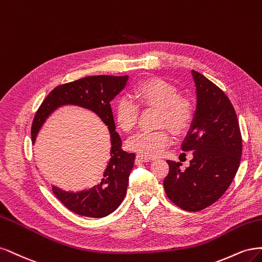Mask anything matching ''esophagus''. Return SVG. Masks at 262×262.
<instances>
[{
  "label": "esophagus",
  "mask_w": 262,
  "mask_h": 262,
  "mask_svg": "<svg viewBox=\"0 0 262 262\" xmlns=\"http://www.w3.org/2000/svg\"><path fill=\"white\" fill-rule=\"evenodd\" d=\"M151 161L150 158H147V157H143V156H137L136 157V163H142V162H149Z\"/></svg>",
  "instance_id": "1"
}]
</instances>
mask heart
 Wrapping results in <instances>:
<instances>
[{
	"mask_svg": "<svg viewBox=\"0 0 262 262\" xmlns=\"http://www.w3.org/2000/svg\"><path fill=\"white\" fill-rule=\"evenodd\" d=\"M134 97L141 106L159 108L158 126L167 127L175 135H182L192 121L193 110L187 99L180 96L175 86L162 78H148L138 82ZM139 107L127 97L119 99L115 105V121L119 127L129 134L136 127ZM172 137L165 129L140 132L127 143L129 150L146 157H159L171 145Z\"/></svg>",
	"mask_w": 262,
	"mask_h": 262,
	"instance_id": "heart-1",
	"label": "heart"
}]
</instances>
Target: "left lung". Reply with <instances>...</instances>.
I'll list each match as a JSON object with an SVG mask.
<instances>
[{
  "label": "left lung",
  "instance_id": "obj_1",
  "mask_svg": "<svg viewBox=\"0 0 262 262\" xmlns=\"http://www.w3.org/2000/svg\"><path fill=\"white\" fill-rule=\"evenodd\" d=\"M197 105L190 128L182 143L192 151L190 165L167 160L166 196L183 210L195 212L211 206L230 187L242 158V135L230 99L212 81L191 71Z\"/></svg>",
  "mask_w": 262,
  "mask_h": 262
}]
</instances>
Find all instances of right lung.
Here are the masks:
<instances>
[{
    "instance_id": "obj_1",
    "label": "right lung",
    "mask_w": 262,
    "mask_h": 262,
    "mask_svg": "<svg viewBox=\"0 0 262 262\" xmlns=\"http://www.w3.org/2000/svg\"><path fill=\"white\" fill-rule=\"evenodd\" d=\"M128 76H88L54 88L38 108L31 126V138L36 137L48 117L63 105H77L96 113L110 132L111 151L108 163L101 182L89 189L66 191L52 186L53 193L74 213L88 217H104L112 213L127 191L130 171L135 163V154L122 149L120 135L115 132L111 101L124 89Z\"/></svg>"
}]
</instances>
